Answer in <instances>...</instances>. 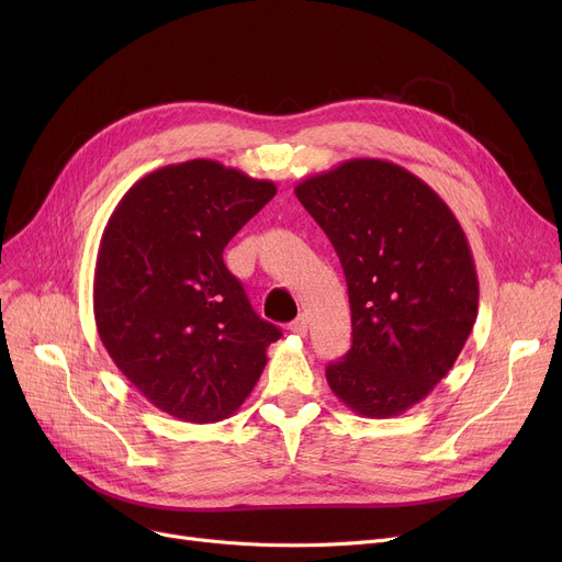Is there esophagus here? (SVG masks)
<instances>
[{"label": "esophagus", "instance_id": "obj_1", "mask_svg": "<svg viewBox=\"0 0 562 562\" xmlns=\"http://www.w3.org/2000/svg\"><path fill=\"white\" fill-rule=\"evenodd\" d=\"M289 330L293 333V335H307V316L305 314H301L296 321H291L289 323Z\"/></svg>", "mask_w": 562, "mask_h": 562}]
</instances>
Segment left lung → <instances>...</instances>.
Returning a JSON list of instances; mask_svg holds the SVG:
<instances>
[{"mask_svg": "<svg viewBox=\"0 0 562 562\" xmlns=\"http://www.w3.org/2000/svg\"><path fill=\"white\" fill-rule=\"evenodd\" d=\"M335 246L352 346L326 369L335 396L371 419L426 398L456 364L479 314L467 236L424 180L382 159H350L296 187Z\"/></svg>", "mask_w": 562, "mask_h": 562, "instance_id": "left-lung-1", "label": "left lung"}]
</instances>
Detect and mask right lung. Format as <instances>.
Here are the masks:
<instances>
[{
	"mask_svg": "<svg viewBox=\"0 0 562 562\" xmlns=\"http://www.w3.org/2000/svg\"><path fill=\"white\" fill-rule=\"evenodd\" d=\"M212 159L145 175L117 202L95 263L100 339L123 375L166 415L214 424L234 415L280 328L252 310L223 250L276 195Z\"/></svg>",
	"mask_w": 562,
	"mask_h": 562,
	"instance_id": "right-lung-1",
	"label": "right lung"
}]
</instances>
